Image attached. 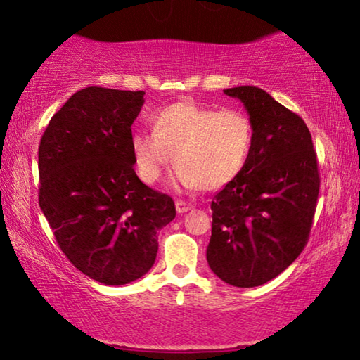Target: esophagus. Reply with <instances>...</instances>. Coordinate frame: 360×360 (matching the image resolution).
Returning <instances> with one entry per match:
<instances>
[{
    "instance_id": "esophagus-1",
    "label": "esophagus",
    "mask_w": 360,
    "mask_h": 360,
    "mask_svg": "<svg viewBox=\"0 0 360 360\" xmlns=\"http://www.w3.org/2000/svg\"><path fill=\"white\" fill-rule=\"evenodd\" d=\"M175 207H176V212H179V214H184V212L193 210V205H191V202L184 201V200H176Z\"/></svg>"
}]
</instances>
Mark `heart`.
<instances>
[{
  "label": "heart",
  "instance_id": "b5f03b06",
  "mask_svg": "<svg viewBox=\"0 0 360 360\" xmlns=\"http://www.w3.org/2000/svg\"><path fill=\"white\" fill-rule=\"evenodd\" d=\"M150 123L153 131L131 134V153L146 184H155L175 159V184L222 188L247 167L257 141L252 117L237 108L176 102L155 112Z\"/></svg>",
  "mask_w": 360,
  "mask_h": 360
}]
</instances>
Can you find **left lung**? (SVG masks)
I'll return each instance as SVG.
<instances>
[{
  "instance_id": "left-lung-1",
  "label": "left lung",
  "mask_w": 360,
  "mask_h": 360,
  "mask_svg": "<svg viewBox=\"0 0 360 360\" xmlns=\"http://www.w3.org/2000/svg\"><path fill=\"white\" fill-rule=\"evenodd\" d=\"M257 128L247 167L211 202L210 268L224 283L257 288L290 266L307 245L320 191L311 134L304 120L266 91L232 87Z\"/></svg>"
}]
</instances>
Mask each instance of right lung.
<instances>
[{"mask_svg": "<svg viewBox=\"0 0 360 360\" xmlns=\"http://www.w3.org/2000/svg\"><path fill=\"white\" fill-rule=\"evenodd\" d=\"M143 103V91L86 87L51 117L39 146L40 210L72 266L108 285L153 268L158 231L175 217L174 200L133 169Z\"/></svg>", "mask_w": 360, "mask_h": 360, "instance_id": "add662e5", "label": "right lung"}]
</instances>
